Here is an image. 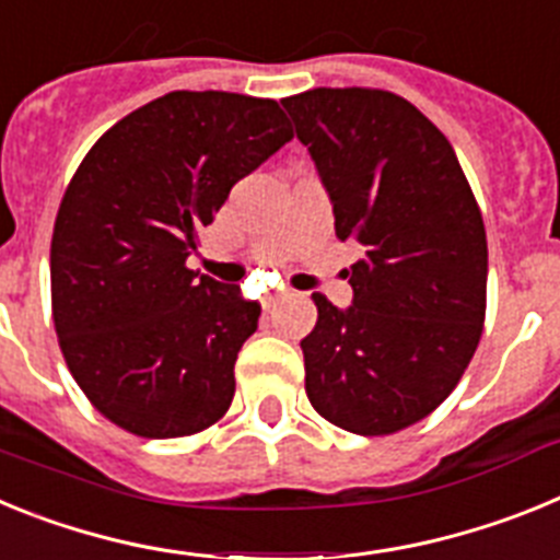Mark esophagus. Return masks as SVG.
Segmentation results:
<instances>
[{"mask_svg": "<svg viewBox=\"0 0 560 560\" xmlns=\"http://www.w3.org/2000/svg\"><path fill=\"white\" fill-rule=\"evenodd\" d=\"M280 296H283V291H269V294H266L260 303H264V308H271V305H275Z\"/></svg>", "mask_w": 560, "mask_h": 560, "instance_id": "34e87169", "label": "esophagus"}]
</instances>
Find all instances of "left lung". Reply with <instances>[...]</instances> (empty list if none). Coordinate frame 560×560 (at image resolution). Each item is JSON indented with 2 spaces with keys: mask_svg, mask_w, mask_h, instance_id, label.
Wrapping results in <instances>:
<instances>
[{
  "mask_svg": "<svg viewBox=\"0 0 560 560\" xmlns=\"http://www.w3.org/2000/svg\"><path fill=\"white\" fill-rule=\"evenodd\" d=\"M280 103L334 201L336 237L364 249L345 271L348 311L314 294L305 393L345 432H400L452 395L482 336V212L452 142L404 97L323 86Z\"/></svg>",
  "mask_w": 560,
  "mask_h": 560,
  "instance_id": "left-lung-1",
  "label": "left lung"
}]
</instances>
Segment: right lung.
I'll list each match as a JSON object with an SVG mask.
<instances>
[{"mask_svg":"<svg viewBox=\"0 0 560 560\" xmlns=\"http://www.w3.org/2000/svg\"><path fill=\"white\" fill-rule=\"evenodd\" d=\"M291 137L275 101L182 89L114 122L78 165L49 246L52 323L114 427L167 440L226 415L260 305L187 257L232 185Z\"/></svg>","mask_w":560,"mask_h":560,"instance_id":"1","label":"right lung"}]
</instances>
